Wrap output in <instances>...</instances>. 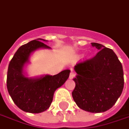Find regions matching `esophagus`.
Returning a JSON list of instances; mask_svg holds the SVG:
<instances>
[{
    "mask_svg": "<svg viewBox=\"0 0 129 129\" xmlns=\"http://www.w3.org/2000/svg\"><path fill=\"white\" fill-rule=\"evenodd\" d=\"M76 74L75 73H74V71L73 70H71V72L70 73V75H69V79H73L74 78H75Z\"/></svg>",
    "mask_w": 129,
    "mask_h": 129,
    "instance_id": "esophagus-1",
    "label": "esophagus"
}]
</instances>
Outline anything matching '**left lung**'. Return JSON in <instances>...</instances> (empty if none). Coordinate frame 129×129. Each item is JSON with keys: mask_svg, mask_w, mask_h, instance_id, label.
I'll return each instance as SVG.
<instances>
[{"mask_svg": "<svg viewBox=\"0 0 129 129\" xmlns=\"http://www.w3.org/2000/svg\"><path fill=\"white\" fill-rule=\"evenodd\" d=\"M91 44L100 51L93 58L74 66L77 75L72 97L81 110L103 113L115 105L122 93L123 71L113 50L96 42Z\"/></svg>", "mask_w": 129, "mask_h": 129, "instance_id": "obj_1", "label": "left lung"}]
</instances>
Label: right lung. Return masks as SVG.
Wrapping results in <instances>:
<instances>
[{
	"instance_id": "right-lung-1",
	"label": "right lung",
	"mask_w": 129,
	"mask_h": 129,
	"mask_svg": "<svg viewBox=\"0 0 129 129\" xmlns=\"http://www.w3.org/2000/svg\"><path fill=\"white\" fill-rule=\"evenodd\" d=\"M48 40L37 39L21 46L10 61L7 74V89L16 106L26 113H40L48 110L55 90L63 85L71 71L66 69L56 75L29 77L26 70L30 57L40 49L51 48L45 43Z\"/></svg>"
}]
</instances>
